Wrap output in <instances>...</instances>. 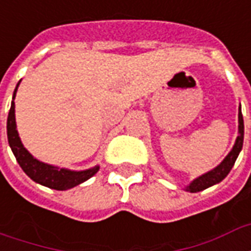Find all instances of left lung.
Returning <instances> with one entry per match:
<instances>
[{
    "mask_svg": "<svg viewBox=\"0 0 251 251\" xmlns=\"http://www.w3.org/2000/svg\"><path fill=\"white\" fill-rule=\"evenodd\" d=\"M238 121H239V136L237 137V141L234 144L231 152L227 154V157L216 168H214L210 172H207L205 175H201L200 177L194 180L187 187V191H189V192H199V191H203V189L208 188L211 185L222 181L228 175V172L231 171L243 145V117L242 113H241V107H239V113H238Z\"/></svg>",
    "mask_w": 251,
    "mask_h": 251,
    "instance_id": "obj_1",
    "label": "left lung"
}]
</instances>
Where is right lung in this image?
<instances>
[{"instance_id":"1","label":"right lung","mask_w":251,"mask_h":251,"mask_svg":"<svg viewBox=\"0 0 251 251\" xmlns=\"http://www.w3.org/2000/svg\"><path fill=\"white\" fill-rule=\"evenodd\" d=\"M19 84H17V87H19ZM17 87H16L13 93V100H12V106H10V110H9L6 129H8L9 145L12 148L14 156H16V160L19 161L20 167L23 168L25 174L28 175L30 179L36 181V183L46 185L48 188L57 189V191L72 188V187L80 184V183L86 181V180L97 174L99 167H94V168L87 169V171H80V172H74V171H68V169H59L56 167L41 163L39 160L32 157V154L23 147V144L20 141L19 133L16 130L14 97H16Z\"/></svg>"}]
</instances>
